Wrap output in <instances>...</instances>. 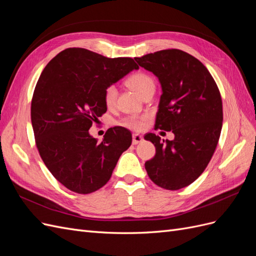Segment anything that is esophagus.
Listing matches in <instances>:
<instances>
[{"label":"esophagus","instance_id":"esophagus-1","mask_svg":"<svg viewBox=\"0 0 256 256\" xmlns=\"http://www.w3.org/2000/svg\"><path fill=\"white\" fill-rule=\"evenodd\" d=\"M143 141V136L140 134H134L132 136V144L136 145L138 143H141Z\"/></svg>","mask_w":256,"mask_h":256}]
</instances>
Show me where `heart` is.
<instances>
[{
	"label": "heart",
	"instance_id": "b5f03b06",
	"mask_svg": "<svg viewBox=\"0 0 256 256\" xmlns=\"http://www.w3.org/2000/svg\"><path fill=\"white\" fill-rule=\"evenodd\" d=\"M128 86L132 88L138 95L141 97L145 94V92L154 88V79L150 74L145 72H136L131 74L127 79ZM116 96H118V88H115V85H109L104 92V102L108 106H111L114 104ZM147 116L145 115H130L128 118H124L122 120V125L124 127H127L134 130H142L146 125Z\"/></svg>",
	"mask_w": 256,
	"mask_h": 256
}]
</instances>
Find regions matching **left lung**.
Masks as SVG:
<instances>
[{
	"instance_id": "obj_1",
	"label": "left lung",
	"mask_w": 256,
	"mask_h": 256,
	"mask_svg": "<svg viewBox=\"0 0 256 256\" xmlns=\"http://www.w3.org/2000/svg\"><path fill=\"white\" fill-rule=\"evenodd\" d=\"M158 76L162 88L154 129L172 131L173 141L147 134L156 147L145 162L146 172L159 187H187L204 172L218 145L222 128V99L208 69L191 54L168 49L134 58Z\"/></svg>"
}]
</instances>
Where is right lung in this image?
Segmentation results:
<instances>
[{
	"label": "right lung",
	"mask_w": 256,
	"mask_h": 256,
	"mask_svg": "<svg viewBox=\"0 0 256 256\" xmlns=\"http://www.w3.org/2000/svg\"><path fill=\"white\" fill-rule=\"evenodd\" d=\"M132 69L138 66L131 58L68 48L42 70L30 104L35 142L46 166L67 189L88 194L104 187L131 145L124 127L108 129L102 142L88 130L106 112L104 90Z\"/></svg>",
	"instance_id": "add662e5"
}]
</instances>
